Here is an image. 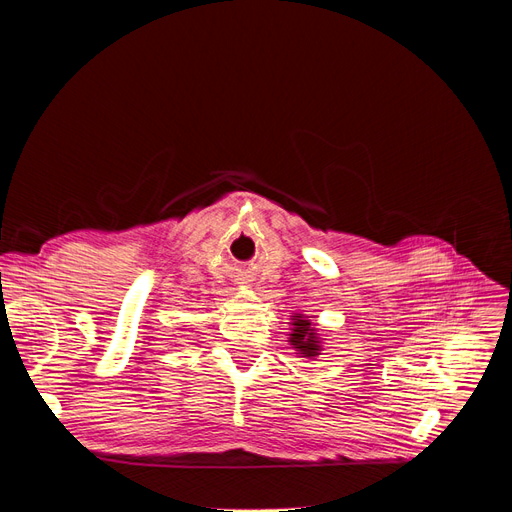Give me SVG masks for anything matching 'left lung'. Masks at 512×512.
Segmentation results:
<instances>
[{"instance_id": "1", "label": "left lung", "mask_w": 512, "mask_h": 512, "mask_svg": "<svg viewBox=\"0 0 512 512\" xmlns=\"http://www.w3.org/2000/svg\"><path fill=\"white\" fill-rule=\"evenodd\" d=\"M288 342L290 346L297 350L294 354L303 356V359H312L316 361L318 354L322 350V337L316 329V324L312 318L297 312L290 316V333H288Z\"/></svg>"}]
</instances>
